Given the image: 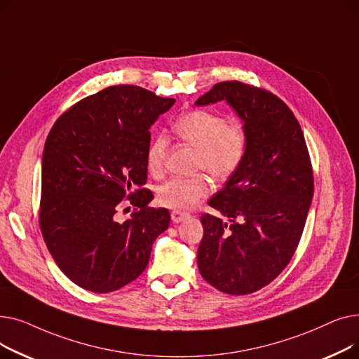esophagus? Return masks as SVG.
<instances>
[{
    "label": "esophagus",
    "mask_w": 359,
    "mask_h": 359,
    "mask_svg": "<svg viewBox=\"0 0 359 359\" xmlns=\"http://www.w3.org/2000/svg\"><path fill=\"white\" fill-rule=\"evenodd\" d=\"M187 217H189V214H187V212H183V211H179V210L172 211V221L173 222H180Z\"/></svg>",
    "instance_id": "34e87169"
}]
</instances>
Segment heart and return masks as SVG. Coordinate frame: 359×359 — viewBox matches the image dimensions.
Here are the masks:
<instances>
[{"label": "heart", "mask_w": 359, "mask_h": 359, "mask_svg": "<svg viewBox=\"0 0 359 359\" xmlns=\"http://www.w3.org/2000/svg\"><path fill=\"white\" fill-rule=\"evenodd\" d=\"M173 134L195 148L194 168L215 180H229L241 167L249 148V130L241 121H227L222 113L196 109L180 115L172 125ZM168 141L156 135L147 149L148 172L158 177L164 172ZM211 182L205 173L175 176L157 189V201L165 208L191 210L210 194Z\"/></svg>", "instance_id": "b5f03b06"}]
</instances>
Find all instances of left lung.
I'll return each instance as SVG.
<instances>
[{"label":"left lung","instance_id":"obj_1","mask_svg":"<svg viewBox=\"0 0 359 359\" xmlns=\"http://www.w3.org/2000/svg\"><path fill=\"white\" fill-rule=\"evenodd\" d=\"M221 100L246 125L249 148L237 173L208 202L222 217H201L198 266L221 292L246 295L271 284L291 262L311 205L314 176L303 130L273 93L222 81L196 104Z\"/></svg>","mask_w":359,"mask_h":359}]
</instances>
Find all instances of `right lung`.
<instances>
[{
  "label": "right lung",
  "instance_id": "1",
  "mask_svg": "<svg viewBox=\"0 0 359 359\" xmlns=\"http://www.w3.org/2000/svg\"><path fill=\"white\" fill-rule=\"evenodd\" d=\"M175 102L138 86H110L71 106L49 132L39 227L56 265L87 291L106 294L137 279L168 227V210L148 206L154 195L142 186L149 126ZM126 204L136 210L119 222Z\"/></svg>",
  "mask_w": 359,
  "mask_h": 359
}]
</instances>
